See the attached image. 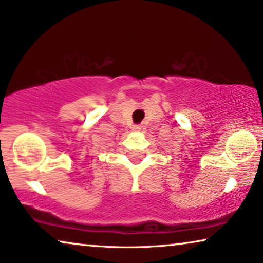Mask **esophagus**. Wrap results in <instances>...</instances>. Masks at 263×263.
<instances>
[{
	"label": "esophagus",
	"instance_id": "esophagus-1",
	"mask_svg": "<svg viewBox=\"0 0 263 263\" xmlns=\"http://www.w3.org/2000/svg\"><path fill=\"white\" fill-rule=\"evenodd\" d=\"M134 132H138V133H144L145 132V126L139 124V125H134Z\"/></svg>",
	"mask_w": 263,
	"mask_h": 263
}]
</instances>
